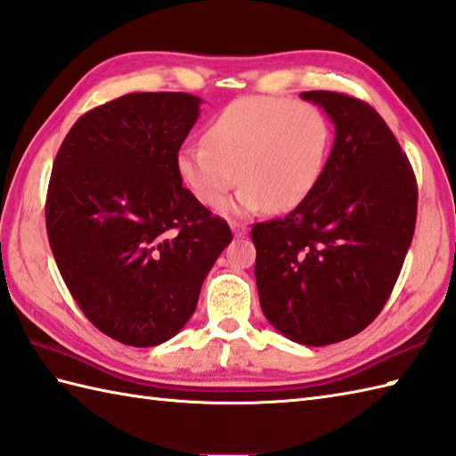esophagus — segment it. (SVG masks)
Here are the masks:
<instances>
[{
  "label": "esophagus",
  "instance_id": "1",
  "mask_svg": "<svg viewBox=\"0 0 456 456\" xmlns=\"http://www.w3.org/2000/svg\"><path fill=\"white\" fill-rule=\"evenodd\" d=\"M230 228H232V232H234V236L236 238H241V236H246V232H248V226L244 224V222H230Z\"/></svg>",
  "mask_w": 456,
  "mask_h": 456
}]
</instances>
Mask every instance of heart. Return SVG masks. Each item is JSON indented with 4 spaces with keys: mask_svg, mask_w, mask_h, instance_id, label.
Instances as JSON below:
<instances>
[{
    "mask_svg": "<svg viewBox=\"0 0 456 456\" xmlns=\"http://www.w3.org/2000/svg\"><path fill=\"white\" fill-rule=\"evenodd\" d=\"M331 126L322 109L285 97H241L208 120L205 144L181 146L177 175L205 207L220 208L241 183L240 215L298 207L326 169Z\"/></svg>",
    "mask_w": 456,
    "mask_h": 456,
    "instance_id": "obj_1",
    "label": "heart"
}]
</instances>
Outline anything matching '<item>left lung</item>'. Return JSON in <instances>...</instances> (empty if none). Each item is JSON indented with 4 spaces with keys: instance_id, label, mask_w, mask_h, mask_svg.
<instances>
[{
    "instance_id": "1",
    "label": "left lung",
    "mask_w": 456,
    "mask_h": 456,
    "mask_svg": "<svg viewBox=\"0 0 456 456\" xmlns=\"http://www.w3.org/2000/svg\"><path fill=\"white\" fill-rule=\"evenodd\" d=\"M336 125L316 189L285 218L251 228L261 310L282 336L322 347L357 336L396 285L418 216V183L369 103L305 91Z\"/></svg>"
}]
</instances>
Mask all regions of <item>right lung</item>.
<instances>
[{
    "label": "right lung",
    "mask_w": 456,
    "mask_h": 456,
    "mask_svg": "<svg viewBox=\"0 0 456 456\" xmlns=\"http://www.w3.org/2000/svg\"><path fill=\"white\" fill-rule=\"evenodd\" d=\"M199 105L175 91L109 101L76 120L54 159L50 249L79 310L125 346L174 338L232 241L228 222L212 216L175 169Z\"/></svg>",
    "instance_id": "1"
}]
</instances>
